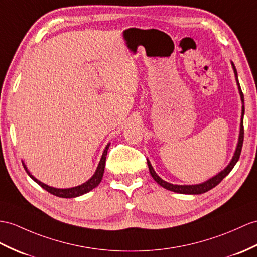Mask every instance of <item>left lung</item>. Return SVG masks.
Returning <instances> with one entry per match:
<instances>
[{"label": "left lung", "instance_id": "8db88e82", "mask_svg": "<svg viewBox=\"0 0 257 257\" xmlns=\"http://www.w3.org/2000/svg\"><path fill=\"white\" fill-rule=\"evenodd\" d=\"M231 65H232L233 68V72H234V76H235V81H236V85H237V89H239V93H240V98H241V101H242V114H241V123H240V133H239V140H237V144H236V147L234 150V154H233V157L231 159V161L229 162V165L221 170L219 173H217L215 177H212L210 179H208L207 181H205L203 183H199V184H192V185H178V184H172V183H169L167 181L162 180L157 173L155 172L154 168L150 164V161L147 159V165L149 168V172H150V176L153 177V179L157 182L160 186L165 187L166 190H169L171 192L174 193H180V194H190V195H197V194H203L208 192L209 190L214 189L216 185H218L219 183L221 182V181L226 178L228 174L230 173V171L232 170L233 167L235 166V164L237 162L240 158V155H241V150H242V145H243V139H244V130H243V116H244V96H243V92L241 90V87H240V83H239V79H237V72H236V68L233 64V62H231Z\"/></svg>", "mask_w": 257, "mask_h": 257}]
</instances>
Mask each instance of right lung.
<instances>
[{"mask_svg":"<svg viewBox=\"0 0 257 257\" xmlns=\"http://www.w3.org/2000/svg\"><path fill=\"white\" fill-rule=\"evenodd\" d=\"M110 146V143L108 144L107 146H105L102 156H101V159L99 161V165L96 169V172L93 173V176L88 180L86 181L85 183L77 185V186H74V187H70V189H56V187H52L50 185H47L45 183H42L41 181H39L38 179H36L33 174L29 172V170L27 169L26 165L23 162V166L25 168V170H26L28 176L33 179L36 183H38L42 189H45L46 191H48L49 193L53 194V195L58 196V197H62V198H74V197H78L80 195H84V194L90 192L91 190L95 189L99 185V183L101 182L102 177H103V172H104V166H105V159H107V154H108V149Z\"/></svg>","mask_w":257,"mask_h":257,"instance_id":"obj_1","label":"right lung"}]
</instances>
